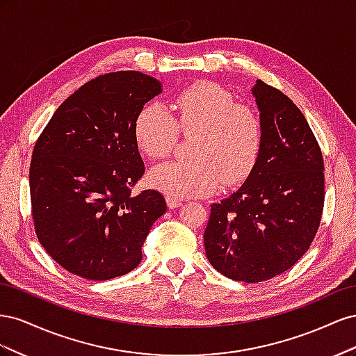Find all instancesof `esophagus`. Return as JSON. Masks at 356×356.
<instances>
[{
  "instance_id": "34e87169",
  "label": "esophagus",
  "mask_w": 356,
  "mask_h": 356,
  "mask_svg": "<svg viewBox=\"0 0 356 356\" xmlns=\"http://www.w3.org/2000/svg\"><path fill=\"white\" fill-rule=\"evenodd\" d=\"M166 203H168V207H169L170 209H175V208H179V207H181V204H182V199L168 196V197H166Z\"/></svg>"
}]
</instances>
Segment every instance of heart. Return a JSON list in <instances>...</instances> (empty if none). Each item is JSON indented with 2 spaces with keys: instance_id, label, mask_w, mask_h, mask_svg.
Instances as JSON below:
<instances>
[{
  "instance_id": "b5f03b06",
  "label": "heart",
  "mask_w": 356,
  "mask_h": 356,
  "mask_svg": "<svg viewBox=\"0 0 356 356\" xmlns=\"http://www.w3.org/2000/svg\"><path fill=\"white\" fill-rule=\"evenodd\" d=\"M174 117L160 104L138 113L134 136L148 159L170 153L178 129L195 134L188 161H165L149 169V186L172 197L204 196L218 187L241 184L254 169L263 144V123L251 106L213 81H200L182 90L172 104Z\"/></svg>"
}]
</instances>
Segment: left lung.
<instances>
[{
    "instance_id": "8db88e82",
    "label": "left lung",
    "mask_w": 356,
    "mask_h": 356,
    "mask_svg": "<svg viewBox=\"0 0 356 356\" xmlns=\"http://www.w3.org/2000/svg\"><path fill=\"white\" fill-rule=\"evenodd\" d=\"M263 123L257 163L241 188L211 204L203 241L215 270L263 282L293 267L314 241L324 208V160L297 105L261 80L252 88Z\"/></svg>"
}]
</instances>
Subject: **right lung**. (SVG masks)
<instances>
[{
  "label": "right lung",
  "mask_w": 356,
  "mask_h": 356,
  "mask_svg": "<svg viewBox=\"0 0 356 356\" xmlns=\"http://www.w3.org/2000/svg\"><path fill=\"white\" fill-rule=\"evenodd\" d=\"M161 83L139 71L104 74L53 114L32 152L29 190L40 243L72 275L108 281L141 263L153 222L166 212L144 175L134 124Z\"/></svg>",
  "instance_id": "1"
}]
</instances>
